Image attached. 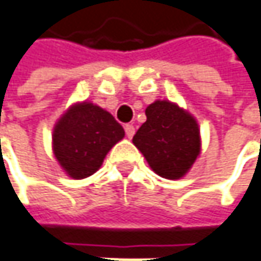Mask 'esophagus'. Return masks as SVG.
Segmentation results:
<instances>
[{
	"instance_id": "obj_1",
	"label": "esophagus",
	"mask_w": 261,
	"mask_h": 261,
	"mask_svg": "<svg viewBox=\"0 0 261 261\" xmlns=\"http://www.w3.org/2000/svg\"><path fill=\"white\" fill-rule=\"evenodd\" d=\"M124 130H125V134H127V137H128V139H131V137L134 136V131H136L131 124H125V125H124Z\"/></svg>"
}]
</instances>
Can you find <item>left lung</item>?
<instances>
[{
	"mask_svg": "<svg viewBox=\"0 0 261 261\" xmlns=\"http://www.w3.org/2000/svg\"><path fill=\"white\" fill-rule=\"evenodd\" d=\"M146 122L133 137L149 166L162 178L187 175L201 152L197 119L171 100H154L146 108Z\"/></svg>",
	"mask_w": 261,
	"mask_h": 261,
	"instance_id": "8db88e82",
	"label": "left lung"
}]
</instances>
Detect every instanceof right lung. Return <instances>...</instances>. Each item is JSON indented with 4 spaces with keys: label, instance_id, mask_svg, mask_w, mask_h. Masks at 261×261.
Returning a JSON list of instances; mask_svg holds the SVG:
<instances>
[{
    "label": "right lung",
    "instance_id": "1",
    "mask_svg": "<svg viewBox=\"0 0 261 261\" xmlns=\"http://www.w3.org/2000/svg\"><path fill=\"white\" fill-rule=\"evenodd\" d=\"M124 136V128L108 111L87 100L77 102L55 122L52 150L67 175L83 179L96 172Z\"/></svg>",
    "mask_w": 261,
    "mask_h": 261
}]
</instances>
